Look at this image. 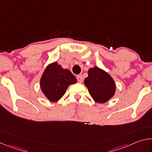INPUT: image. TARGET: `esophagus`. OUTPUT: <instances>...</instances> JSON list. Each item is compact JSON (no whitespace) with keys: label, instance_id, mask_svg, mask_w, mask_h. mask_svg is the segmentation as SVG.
<instances>
[{"label":"esophagus","instance_id":"obj_1","mask_svg":"<svg viewBox=\"0 0 152 152\" xmlns=\"http://www.w3.org/2000/svg\"><path fill=\"white\" fill-rule=\"evenodd\" d=\"M76 78H77V80H78V82H80V83H82V82H83V76L82 75L77 76Z\"/></svg>","mask_w":152,"mask_h":152}]
</instances>
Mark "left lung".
Returning a JSON list of instances; mask_svg holds the SVG:
<instances>
[{
	"instance_id": "obj_1",
	"label": "left lung",
	"mask_w": 152,
	"mask_h": 152,
	"mask_svg": "<svg viewBox=\"0 0 152 152\" xmlns=\"http://www.w3.org/2000/svg\"><path fill=\"white\" fill-rule=\"evenodd\" d=\"M84 84L95 101L104 103L111 98L115 92V84L106 72L98 67L90 68L88 76L84 80Z\"/></svg>"
}]
</instances>
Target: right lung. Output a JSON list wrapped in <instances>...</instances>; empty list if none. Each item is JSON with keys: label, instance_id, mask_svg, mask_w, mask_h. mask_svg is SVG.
<instances>
[{"label": "right lung", "instance_id": "right-lung-1", "mask_svg": "<svg viewBox=\"0 0 152 152\" xmlns=\"http://www.w3.org/2000/svg\"><path fill=\"white\" fill-rule=\"evenodd\" d=\"M76 78L70 70L63 69L58 63L49 65L40 80L41 88L45 96L51 102L60 99L69 85L75 84Z\"/></svg>", "mask_w": 152, "mask_h": 152}]
</instances>
